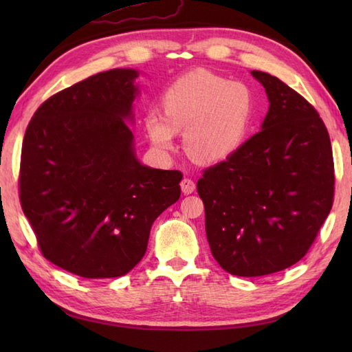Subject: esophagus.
Returning <instances> with one entry per match:
<instances>
[{"label": "esophagus", "mask_w": 352, "mask_h": 352, "mask_svg": "<svg viewBox=\"0 0 352 352\" xmlns=\"http://www.w3.org/2000/svg\"><path fill=\"white\" fill-rule=\"evenodd\" d=\"M180 186H182V190H183L184 195H189V193H192L193 190H195V188H197L195 182L190 180V178H183Z\"/></svg>", "instance_id": "obj_1"}]
</instances>
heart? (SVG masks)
I'll use <instances>...</instances> for the list:
<instances>
[{"mask_svg":"<svg viewBox=\"0 0 352 352\" xmlns=\"http://www.w3.org/2000/svg\"><path fill=\"white\" fill-rule=\"evenodd\" d=\"M163 113L149 110L145 126L162 151L175 146L184 130V148L198 163H221L245 142L254 111L248 86L230 83L208 71H193L178 78L162 98Z\"/></svg>","mask_w":352,"mask_h":352,"instance_id":"heart-1","label":"heart"}]
</instances>
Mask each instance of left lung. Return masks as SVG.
<instances>
[{"label":"left lung","mask_w":352,"mask_h":352,"mask_svg":"<svg viewBox=\"0 0 352 352\" xmlns=\"http://www.w3.org/2000/svg\"><path fill=\"white\" fill-rule=\"evenodd\" d=\"M251 74L269 100L261 130L197 184L213 257L237 276L300 261L334 198L331 142L316 109L271 74Z\"/></svg>","instance_id":"left-lung-1"}]
</instances>
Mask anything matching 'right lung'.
I'll use <instances>...</instances> for the list:
<instances>
[{
    "label": "right lung",
    "instance_id": "obj_1",
    "mask_svg": "<svg viewBox=\"0 0 352 352\" xmlns=\"http://www.w3.org/2000/svg\"><path fill=\"white\" fill-rule=\"evenodd\" d=\"M134 69H110L50 96L30 121L19 199L42 256L83 278L125 275L145 256L149 230L180 198V170L134 155Z\"/></svg>",
    "mask_w": 352,
    "mask_h": 352
}]
</instances>
